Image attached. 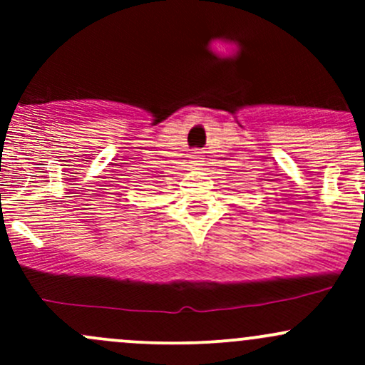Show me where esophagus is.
Listing matches in <instances>:
<instances>
[{
    "label": "esophagus",
    "instance_id": "1",
    "mask_svg": "<svg viewBox=\"0 0 365 365\" xmlns=\"http://www.w3.org/2000/svg\"><path fill=\"white\" fill-rule=\"evenodd\" d=\"M201 159H203L201 152H192V153H190V162H192V164H200V162H203Z\"/></svg>",
    "mask_w": 365,
    "mask_h": 365
}]
</instances>
